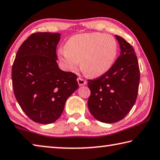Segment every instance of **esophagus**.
<instances>
[{"instance_id": "obj_1", "label": "esophagus", "mask_w": 160, "mask_h": 160, "mask_svg": "<svg viewBox=\"0 0 160 160\" xmlns=\"http://www.w3.org/2000/svg\"><path fill=\"white\" fill-rule=\"evenodd\" d=\"M77 82H78V83L79 86H83V85L86 84V81L81 77H78L77 78Z\"/></svg>"}]
</instances>
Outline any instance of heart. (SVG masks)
I'll return each mask as SVG.
<instances>
[{
    "mask_svg": "<svg viewBox=\"0 0 160 160\" xmlns=\"http://www.w3.org/2000/svg\"><path fill=\"white\" fill-rule=\"evenodd\" d=\"M65 49L59 51L60 61L67 69L75 72L79 67L88 76L98 77L106 74L116 59L118 44L110 35L95 32L74 35Z\"/></svg>",
    "mask_w": 160,
    "mask_h": 160,
    "instance_id": "obj_1",
    "label": "heart"
}]
</instances>
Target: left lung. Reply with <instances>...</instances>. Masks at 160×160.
<instances>
[{
	"instance_id": "left-lung-1",
	"label": "left lung",
	"mask_w": 160,
	"mask_h": 160,
	"mask_svg": "<svg viewBox=\"0 0 160 160\" xmlns=\"http://www.w3.org/2000/svg\"><path fill=\"white\" fill-rule=\"evenodd\" d=\"M120 54L106 74L88 79L91 95L88 107L91 115L102 122L112 123L130 111L137 99L140 69L132 46L116 35Z\"/></svg>"
}]
</instances>
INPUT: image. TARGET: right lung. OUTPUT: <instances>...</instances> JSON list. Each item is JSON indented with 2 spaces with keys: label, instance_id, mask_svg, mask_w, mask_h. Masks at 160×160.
<instances>
[{
  "label": "right lung",
  "instance_id": "add662e5",
  "mask_svg": "<svg viewBox=\"0 0 160 160\" xmlns=\"http://www.w3.org/2000/svg\"><path fill=\"white\" fill-rule=\"evenodd\" d=\"M59 33L35 32L23 42L12 67V89L29 118L52 123L64 111L66 101L78 88L77 75L57 65Z\"/></svg>",
  "mask_w": 160,
  "mask_h": 160
}]
</instances>
